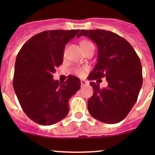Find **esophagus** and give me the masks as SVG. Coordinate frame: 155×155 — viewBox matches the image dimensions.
I'll return each mask as SVG.
<instances>
[{
	"instance_id": "1",
	"label": "esophagus",
	"mask_w": 155,
	"mask_h": 155,
	"mask_svg": "<svg viewBox=\"0 0 155 155\" xmlns=\"http://www.w3.org/2000/svg\"><path fill=\"white\" fill-rule=\"evenodd\" d=\"M81 86H84V85H87V84H88V82L87 81L85 80H81Z\"/></svg>"
}]
</instances>
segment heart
I'll use <instances>...</instances> for the list:
<instances>
[{
  "instance_id": "b5f03b06",
  "label": "heart",
  "mask_w": 155,
  "mask_h": 155,
  "mask_svg": "<svg viewBox=\"0 0 155 155\" xmlns=\"http://www.w3.org/2000/svg\"><path fill=\"white\" fill-rule=\"evenodd\" d=\"M91 46H93V44L91 42H89V41L82 40L81 42V46L82 50H84V51L86 50V49L90 47ZM84 68H77V69L75 70V73L78 75H83L84 74Z\"/></svg>"
}]
</instances>
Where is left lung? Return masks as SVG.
Wrapping results in <instances>:
<instances>
[{"label": "left lung", "mask_w": 155, "mask_h": 155, "mask_svg": "<svg viewBox=\"0 0 155 155\" xmlns=\"http://www.w3.org/2000/svg\"><path fill=\"white\" fill-rule=\"evenodd\" d=\"M81 35L90 38L98 48V61L87 79L105 77L109 84L101 88L98 82L90 83L94 92L87 101L88 112L105 124L120 123L136 103L141 88L143 76L139 57L124 38L110 31L81 30L78 37Z\"/></svg>", "instance_id": "1"}]
</instances>
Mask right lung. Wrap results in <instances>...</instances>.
I'll return each instance as SVG.
<instances>
[{"instance_id": "add662e5", "label": "right lung", "mask_w": 155, "mask_h": 155, "mask_svg": "<svg viewBox=\"0 0 155 155\" xmlns=\"http://www.w3.org/2000/svg\"><path fill=\"white\" fill-rule=\"evenodd\" d=\"M80 30H49L32 36L16 57L13 86L28 118L50 126L65 118L69 99L80 89L78 78L69 75L64 83L53 79L63 64L64 48Z\"/></svg>"}]
</instances>
